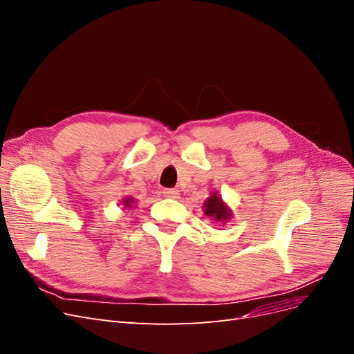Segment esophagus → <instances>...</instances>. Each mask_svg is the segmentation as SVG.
<instances>
[{"label":"esophagus","mask_w":354,"mask_h":354,"mask_svg":"<svg viewBox=\"0 0 354 354\" xmlns=\"http://www.w3.org/2000/svg\"><path fill=\"white\" fill-rule=\"evenodd\" d=\"M164 196H167V198H178V190L177 189H164Z\"/></svg>","instance_id":"esophagus-1"}]
</instances>
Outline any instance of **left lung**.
<instances>
[{
  "label": "left lung",
  "mask_w": 354,
  "mask_h": 354,
  "mask_svg": "<svg viewBox=\"0 0 354 354\" xmlns=\"http://www.w3.org/2000/svg\"><path fill=\"white\" fill-rule=\"evenodd\" d=\"M203 214L216 221L226 223L232 216V209L223 202L216 192H211V196L203 202Z\"/></svg>",
  "instance_id": "left-lung-1"
}]
</instances>
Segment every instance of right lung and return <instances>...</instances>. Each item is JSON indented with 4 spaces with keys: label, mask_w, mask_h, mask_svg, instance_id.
Here are the masks:
<instances>
[{
    "label": "right lung",
    "mask_w": 354,
    "mask_h": 354,
    "mask_svg": "<svg viewBox=\"0 0 354 354\" xmlns=\"http://www.w3.org/2000/svg\"><path fill=\"white\" fill-rule=\"evenodd\" d=\"M136 201H134V198H124L122 199V203H124V207L125 208H128V209H130V208H133V203H134Z\"/></svg>",
    "instance_id": "right-lung-1"
}]
</instances>
